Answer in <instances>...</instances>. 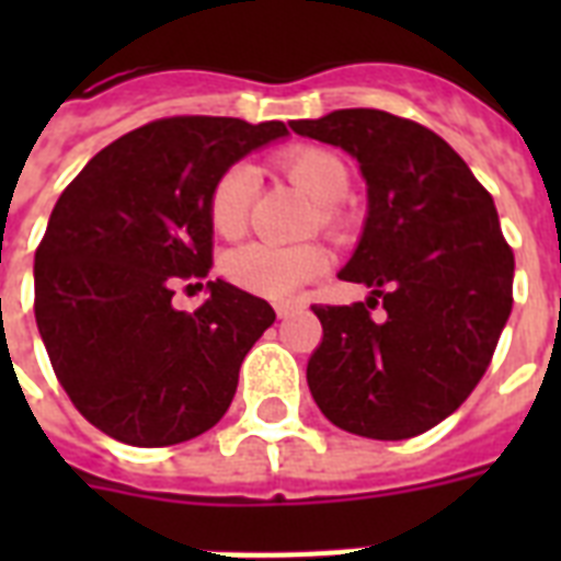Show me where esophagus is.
Masks as SVG:
<instances>
[{"label": "esophagus", "instance_id": "1", "mask_svg": "<svg viewBox=\"0 0 561 561\" xmlns=\"http://www.w3.org/2000/svg\"><path fill=\"white\" fill-rule=\"evenodd\" d=\"M294 311H299L297 302H279V306H276V317H279V320L290 317V314H294Z\"/></svg>", "mask_w": 561, "mask_h": 561}]
</instances>
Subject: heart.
Wrapping results in <instances>:
<instances>
[{
    "instance_id": "obj_1",
    "label": "heart",
    "mask_w": 561,
    "mask_h": 561,
    "mask_svg": "<svg viewBox=\"0 0 561 561\" xmlns=\"http://www.w3.org/2000/svg\"><path fill=\"white\" fill-rule=\"evenodd\" d=\"M282 171L297 183L302 192H308L320 206H325L323 220L329 227L337 224L332 206L346 201L350 194V169L346 162L329 148H290L279 157ZM255 169L250 162H236L224 169L215 186L209 192V220L220 236H238L247 227L250 206L255 197ZM329 255L323 247L299 244L279 247L253 241L232 250L227 255L224 271L238 288L250 290L264 299H288L294 297L308 279H314L325 271Z\"/></svg>"
}]
</instances>
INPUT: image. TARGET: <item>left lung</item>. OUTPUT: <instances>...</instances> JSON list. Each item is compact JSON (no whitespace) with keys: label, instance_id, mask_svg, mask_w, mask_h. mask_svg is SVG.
<instances>
[{"label":"left lung","instance_id":"1","mask_svg":"<svg viewBox=\"0 0 561 561\" xmlns=\"http://www.w3.org/2000/svg\"><path fill=\"white\" fill-rule=\"evenodd\" d=\"M290 127L352 153L367 180L364 236L337 276L373 294L314 306L311 396L350 434H425L478 387L513 311L515 255L495 201L443 136L410 118L358 107Z\"/></svg>","mask_w":561,"mask_h":561}]
</instances>
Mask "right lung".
<instances>
[{
  "label": "right lung",
  "mask_w": 561,
  "mask_h": 561,
  "mask_svg": "<svg viewBox=\"0 0 561 561\" xmlns=\"http://www.w3.org/2000/svg\"><path fill=\"white\" fill-rule=\"evenodd\" d=\"M288 136L282 122L174 116L92 157L57 197L34 253V317L57 381L118 443L162 448L218 425L238 369L276 320L211 267L209 192L232 162Z\"/></svg>",
  "instance_id": "right-lung-1"
}]
</instances>
